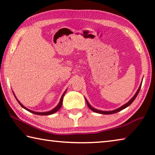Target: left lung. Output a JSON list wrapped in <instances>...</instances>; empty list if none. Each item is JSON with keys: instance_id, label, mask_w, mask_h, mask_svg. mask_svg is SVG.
Listing matches in <instances>:
<instances>
[{"instance_id": "1", "label": "left lung", "mask_w": 155, "mask_h": 155, "mask_svg": "<svg viewBox=\"0 0 155 155\" xmlns=\"http://www.w3.org/2000/svg\"><path fill=\"white\" fill-rule=\"evenodd\" d=\"M141 84H140V86H139V88H138V90H137V92H136V93L135 94V95L133 96V98H131V99H130V100L128 102H127L126 104H124L123 106H121V107H120L119 108H117V109H115V110H110V111H104V110H97V109L94 108L92 107V106H91L90 105V104L88 102V101H87V99L85 98V100H86V101H87V105H88V108H89L91 110H93V112H95V113H100V114H104V115H110V114H113V113H117V112H119V111H120V110H123V109H124V108H127L128 106H130V105L133 102V101L135 100V98L137 97V96L138 93H139V91H140V89H141Z\"/></svg>"}]
</instances>
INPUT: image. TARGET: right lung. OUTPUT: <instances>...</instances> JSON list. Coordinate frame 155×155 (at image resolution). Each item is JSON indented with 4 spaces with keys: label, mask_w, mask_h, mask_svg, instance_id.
<instances>
[{
    "label": "right lung",
    "mask_w": 155,
    "mask_h": 155,
    "mask_svg": "<svg viewBox=\"0 0 155 155\" xmlns=\"http://www.w3.org/2000/svg\"><path fill=\"white\" fill-rule=\"evenodd\" d=\"M66 91H67V90H66L65 91H64V93H63V95H62V97H61V99H60V102H59V104H58V106H56V107H55L54 109H52L51 110H50V111H47V112H35V111H33V110H29V109H28V108H27L26 107H25V106L22 104L20 102V101L18 100V99L16 98V96H15V95H14V96H15V97L16 98V100L18 101V102L19 104H20V105L22 106V108H25V110H28V111H29V112H31V113H34V114H35V115H51V114H54V113H55V112H57V111L59 110V109L61 108V106H62V101H63V97H64V94H65V93H66Z\"/></svg>",
    "instance_id": "1"
}]
</instances>
